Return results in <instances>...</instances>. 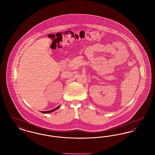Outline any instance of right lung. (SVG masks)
I'll return each mask as SVG.
<instances>
[{
	"label": "right lung",
	"mask_w": 155,
	"mask_h": 155,
	"mask_svg": "<svg viewBox=\"0 0 155 155\" xmlns=\"http://www.w3.org/2000/svg\"><path fill=\"white\" fill-rule=\"evenodd\" d=\"M59 107L60 106H58V107H57L56 108H55V109H53V110H51L49 111H42V113H51V112H52V111H53L56 110H57V109H58L59 108Z\"/></svg>",
	"instance_id": "obj_1"
}]
</instances>
